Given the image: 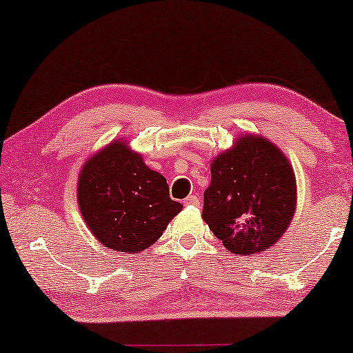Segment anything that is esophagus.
I'll return each mask as SVG.
<instances>
[{"label":"esophagus","mask_w":353,"mask_h":353,"mask_svg":"<svg viewBox=\"0 0 353 353\" xmlns=\"http://www.w3.org/2000/svg\"><path fill=\"white\" fill-rule=\"evenodd\" d=\"M185 205H199V199L196 196H188L185 201H183Z\"/></svg>","instance_id":"1"}]
</instances>
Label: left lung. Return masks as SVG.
Wrapping results in <instances>:
<instances>
[{
    "instance_id": "1",
    "label": "left lung",
    "mask_w": 353,
    "mask_h": 353,
    "mask_svg": "<svg viewBox=\"0 0 353 353\" xmlns=\"http://www.w3.org/2000/svg\"><path fill=\"white\" fill-rule=\"evenodd\" d=\"M202 219L226 249L252 255L281 236L296 212L297 185L291 162L260 134H243L210 163Z\"/></svg>"
}]
</instances>
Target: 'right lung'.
Returning a JSON list of instances; mask_svg holds the SVG:
<instances>
[{
  "instance_id": "1",
  "label": "right lung",
  "mask_w": 353,
  "mask_h": 353,
  "mask_svg": "<svg viewBox=\"0 0 353 353\" xmlns=\"http://www.w3.org/2000/svg\"><path fill=\"white\" fill-rule=\"evenodd\" d=\"M77 201L91 234L104 248L138 254L151 248L183 209L167 180L139 152L114 139L81 167Z\"/></svg>"
}]
</instances>
